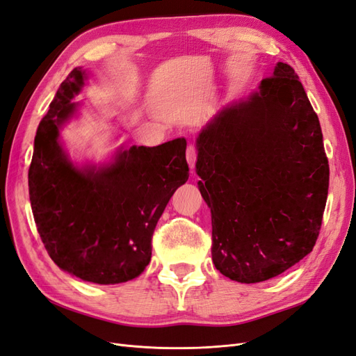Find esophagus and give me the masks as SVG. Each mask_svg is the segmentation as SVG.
I'll return each instance as SVG.
<instances>
[{
    "label": "esophagus",
    "instance_id": "obj_1",
    "mask_svg": "<svg viewBox=\"0 0 356 356\" xmlns=\"http://www.w3.org/2000/svg\"><path fill=\"white\" fill-rule=\"evenodd\" d=\"M186 159H187V163L190 166V169L195 168L196 165V159H197V152L195 147H187V152H186Z\"/></svg>",
    "mask_w": 356,
    "mask_h": 356
}]
</instances>
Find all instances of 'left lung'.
Wrapping results in <instances>:
<instances>
[{"mask_svg": "<svg viewBox=\"0 0 356 356\" xmlns=\"http://www.w3.org/2000/svg\"><path fill=\"white\" fill-rule=\"evenodd\" d=\"M196 148L220 273L263 282L312 252L330 168L318 115L288 63L277 62L245 99L222 106L202 127Z\"/></svg>", "mask_w": 356, "mask_h": 356, "instance_id": "1", "label": "left lung"}]
</instances>
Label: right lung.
Instances as JSON below:
<instances>
[{
  "label": "right lung",
  "instance_id": "obj_1",
  "mask_svg": "<svg viewBox=\"0 0 356 356\" xmlns=\"http://www.w3.org/2000/svg\"><path fill=\"white\" fill-rule=\"evenodd\" d=\"M88 80L81 67L62 81L40 122L29 166L32 213L53 261L81 281L127 282L152 260V238L175 190L188 179L186 138L157 147H118L106 163L79 166L60 129L79 111L71 102Z\"/></svg>",
  "mask_w": 356,
  "mask_h": 356
}]
</instances>
